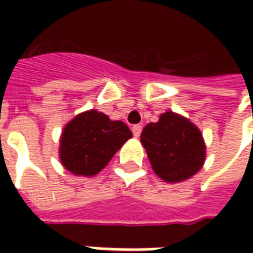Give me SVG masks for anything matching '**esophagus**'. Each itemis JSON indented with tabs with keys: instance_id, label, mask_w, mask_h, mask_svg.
Returning a JSON list of instances; mask_svg holds the SVG:
<instances>
[{
	"instance_id": "1",
	"label": "esophagus",
	"mask_w": 253,
	"mask_h": 253,
	"mask_svg": "<svg viewBox=\"0 0 253 253\" xmlns=\"http://www.w3.org/2000/svg\"><path fill=\"white\" fill-rule=\"evenodd\" d=\"M141 132H142L141 125H133V126H132V133H133V136H135V138H139V136H141Z\"/></svg>"
}]
</instances>
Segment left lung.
Segmentation results:
<instances>
[{"mask_svg": "<svg viewBox=\"0 0 253 253\" xmlns=\"http://www.w3.org/2000/svg\"><path fill=\"white\" fill-rule=\"evenodd\" d=\"M153 171L168 183L190 179L206 161V145L200 129L179 114L168 111L141 133Z\"/></svg>", "mask_w": 253, "mask_h": 253, "instance_id": "obj_1", "label": "left lung"}]
</instances>
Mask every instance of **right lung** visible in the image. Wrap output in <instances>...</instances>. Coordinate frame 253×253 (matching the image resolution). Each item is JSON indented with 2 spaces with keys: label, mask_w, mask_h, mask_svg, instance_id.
Masks as SVG:
<instances>
[{
  "label": "right lung",
  "mask_w": 253,
  "mask_h": 253,
  "mask_svg": "<svg viewBox=\"0 0 253 253\" xmlns=\"http://www.w3.org/2000/svg\"><path fill=\"white\" fill-rule=\"evenodd\" d=\"M132 132L122 121L90 110L74 117L60 138V161L76 176H95L101 171Z\"/></svg>",
  "instance_id": "1"
}]
</instances>
